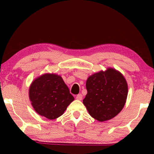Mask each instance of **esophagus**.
<instances>
[{
    "instance_id": "34e87169",
    "label": "esophagus",
    "mask_w": 154,
    "mask_h": 154,
    "mask_svg": "<svg viewBox=\"0 0 154 154\" xmlns=\"http://www.w3.org/2000/svg\"><path fill=\"white\" fill-rule=\"evenodd\" d=\"M82 99H83V96L81 94H78L76 96V99H77V100H82Z\"/></svg>"
}]
</instances>
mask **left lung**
Wrapping results in <instances>:
<instances>
[{"mask_svg": "<svg viewBox=\"0 0 154 154\" xmlns=\"http://www.w3.org/2000/svg\"><path fill=\"white\" fill-rule=\"evenodd\" d=\"M86 88L87 94L83 103L90 115L100 122L112 119L125 104L127 83L114 69L91 75L87 80Z\"/></svg>", "mask_w": 154, "mask_h": 154, "instance_id": "obj_1", "label": "left lung"}]
</instances>
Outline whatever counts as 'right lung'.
<instances>
[{
	"instance_id": "obj_1",
	"label": "right lung",
	"mask_w": 154,
	"mask_h": 154,
	"mask_svg": "<svg viewBox=\"0 0 154 154\" xmlns=\"http://www.w3.org/2000/svg\"><path fill=\"white\" fill-rule=\"evenodd\" d=\"M29 97L35 112L50 120L61 116L74 97L60 75L44 74L32 82Z\"/></svg>"
}]
</instances>
